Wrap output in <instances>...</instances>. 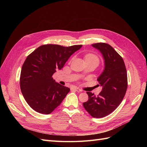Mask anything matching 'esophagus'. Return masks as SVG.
Wrapping results in <instances>:
<instances>
[{"label":"esophagus","instance_id":"1","mask_svg":"<svg viewBox=\"0 0 147 147\" xmlns=\"http://www.w3.org/2000/svg\"><path fill=\"white\" fill-rule=\"evenodd\" d=\"M72 90H75V91H78V92H80V91H82V90H81V89L78 88H76V87H75V88H72Z\"/></svg>","mask_w":147,"mask_h":147}]
</instances>
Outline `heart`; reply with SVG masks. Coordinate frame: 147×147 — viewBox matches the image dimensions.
I'll return each mask as SVG.
<instances>
[{
    "label": "heart",
    "mask_w": 147,
    "mask_h": 147,
    "mask_svg": "<svg viewBox=\"0 0 147 147\" xmlns=\"http://www.w3.org/2000/svg\"><path fill=\"white\" fill-rule=\"evenodd\" d=\"M96 60L97 61H99L98 57H97L96 55L92 54V53H88L85 56H84V60L87 61V60Z\"/></svg>",
    "instance_id": "1"
}]
</instances>
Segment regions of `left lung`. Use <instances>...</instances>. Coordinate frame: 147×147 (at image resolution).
<instances>
[{
	"label": "left lung",
	"instance_id": "obj_1",
	"mask_svg": "<svg viewBox=\"0 0 147 147\" xmlns=\"http://www.w3.org/2000/svg\"><path fill=\"white\" fill-rule=\"evenodd\" d=\"M92 46L98 49L105 60L104 72L97 78L102 89L97 96L86 92L88 100L83 105L92 117L100 118L113 112L121 104L127 88V71L122 57L109 44L97 43Z\"/></svg>",
	"mask_w": 147,
	"mask_h": 147
}]
</instances>
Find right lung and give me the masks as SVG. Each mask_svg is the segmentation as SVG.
Masks as SVG:
<instances>
[{
	"mask_svg": "<svg viewBox=\"0 0 147 147\" xmlns=\"http://www.w3.org/2000/svg\"><path fill=\"white\" fill-rule=\"evenodd\" d=\"M82 47L47 44L26 59L21 71L20 88L26 101L35 112L50 114L65 98L70 89L55 82L52 76Z\"/></svg>",
	"mask_w": 147,
	"mask_h": 147,
	"instance_id": "add662e5",
	"label": "right lung"
}]
</instances>
